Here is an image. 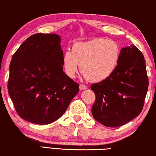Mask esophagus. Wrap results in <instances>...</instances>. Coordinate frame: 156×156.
I'll return each instance as SVG.
<instances>
[{"mask_svg":"<svg viewBox=\"0 0 156 156\" xmlns=\"http://www.w3.org/2000/svg\"><path fill=\"white\" fill-rule=\"evenodd\" d=\"M79 88H80V90H84V89H87V87L86 85H84V84H80V85H79Z\"/></svg>","mask_w":156,"mask_h":156,"instance_id":"obj_1","label":"esophagus"}]
</instances>
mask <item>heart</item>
<instances>
[{
    "mask_svg": "<svg viewBox=\"0 0 156 156\" xmlns=\"http://www.w3.org/2000/svg\"><path fill=\"white\" fill-rule=\"evenodd\" d=\"M120 57V48L115 41L106 38H95L78 42L62 56V66L67 76L73 78L80 70L87 80L100 83L114 72Z\"/></svg>",
    "mask_w": 156,
    "mask_h": 156,
    "instance_id": "obj_1",
    "label": "heart"
}]
</instances>
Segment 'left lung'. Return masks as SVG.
Wrapping results in <instances>:
<instances>
[{
  "instance_id": "left-lung-1",
  "label": "left lung",
  "mask_w": 156,
  "mask_h": 156,
  "mask_svg": "<svg viewBox=\"0 0 156 156\" xmlns=\"http://www.w3.org/2000/svg\"><path fill=\"white\" fill-rule=\"evenodd\" d=\"M148 87L142 53L133 44L124 47L113 74L91 86L96 95L91 108L94 119L109 127L125 125L141 113Z\"/></svg>"
}]
</instances>
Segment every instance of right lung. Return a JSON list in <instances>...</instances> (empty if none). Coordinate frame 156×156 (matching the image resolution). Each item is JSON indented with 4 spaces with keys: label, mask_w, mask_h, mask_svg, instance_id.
<instances>
[{
    "label": "right lung",
    "mask_w": 156,
    "mask_h": 156,
    "mask_svg": "<svg viewBox=\"0 0 156 156\" xmlns=\"http://www.w3.org/2000/svg\"><path fill=\"white\" fill-rule=\"evenodd\" d=\"M60 37L31 36L13 55L8 93L20 117L38 125L60 118L78 94L79 85L63 72Z\"/></svg>",
    "instance_id": "right-lung-1"
}]
</instances>
